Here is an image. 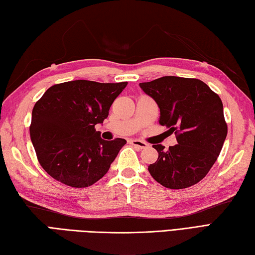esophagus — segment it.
I'll return each mask as SVG.
<instances>
[{
  "label": "esophagus",
  "instance_id": "34e87169",
  "mask_svg": "<svg viewBox=\"0 0 255 255\" xmlns=\"http://www.w3.org/2000/svg\"><path fill=\"white\" fill-rule=\"evenodd\" d=\"M130 143L133 145L134 148H137V149H144V148L148 147L147 143L141 141V140H138V139L130 140Z\"/></svg>",
  "mask_w": 255,
  "mask_h": 255
}]
</instances>
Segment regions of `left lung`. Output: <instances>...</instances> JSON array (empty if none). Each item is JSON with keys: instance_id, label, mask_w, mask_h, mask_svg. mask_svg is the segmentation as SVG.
Instances as JSON below:
<instances>
[{"instance_id": "obj_1", "label": "left lung", "mask_w": 255, "mask_h": 255, "mask_svg": "<svg viewBox=\"0 0 255 255\" xmlns=\"http://www.w3.org/2000/svg\"><path fill=\"white\" fill-rule=\"evenodd\" d=\"M160 108V125L175 132L177 144L165 150L148 170L166 188L194 185L207 175L228 132L220 97L198 79L163 77L139 84Z\"/></svg>"}]
</instances>
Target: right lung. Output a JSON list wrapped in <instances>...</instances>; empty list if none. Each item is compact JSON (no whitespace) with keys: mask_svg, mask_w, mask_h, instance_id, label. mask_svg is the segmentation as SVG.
I'll list each match as a JSON object with an SVG mask.
<instances>
[{"mask_svg":"<svg viewBox=\"0 0 255 255\" xmlns=\"http://www.w3.org/2000/svg\"><path fill=\"white\" fill-rule=\"evenodd\" d=\"M127 82L75 80L55 84L36 102L29 133L38 161L55 180L72 187L93 185L110 170L126 140L101 138L103 124Z\"/></svg>","mask_w":255,"mask_h":255,"instance_id":"right-lung-1","label":"right lung"}]
</instances>
